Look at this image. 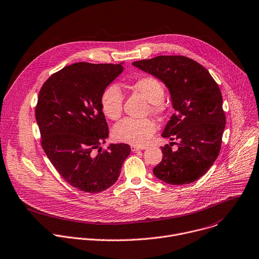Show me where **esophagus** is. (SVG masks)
Returning <instances> with one entry per match:
<instances>
[{
	"instance_id": "esophagus-1",
	"label": "esophagus",
	"mask_w": 259,
	"mask_h": 259,
	"mask_svg": "<svg viewBox=\"0 0 259 259\" xmlns=\"http://www.w3.org/2000/svg\"><path fill=\"white\" fill-rule=\"evenodd\" d=\"M145 146H137V145H131V150L132 151H137V150H143L145 149Z\"/></svg>"
}]
</instances>
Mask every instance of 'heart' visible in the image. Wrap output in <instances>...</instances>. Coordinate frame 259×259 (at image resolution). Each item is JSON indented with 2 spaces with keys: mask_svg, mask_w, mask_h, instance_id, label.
<instances>
[{
  "mask_svg": "<svg viewBox=\"0 0 259 259\" xmlns=\"http://www.w3.org/2000/svg\"><path fill=\"white\" fill-rule=\"evenodd\" d=\"M131 88L139 93L149 102L150 112L157 114L162 111L164 99L163 85L153 77H141L137 79ZM101 107L105 116L110 120H117L123 112V95L117 85L112 84L103 91L100 99ZM155 123L149 119L126 118L117 123L113 129L114 137L121 142L132 145L146 144L155 133Z\"/></svg>",
  "mask_w": 259,
  "mask_h": 259,
  "instance_id": "b5f03b06",
  "label": "heart"
}]
</instances>
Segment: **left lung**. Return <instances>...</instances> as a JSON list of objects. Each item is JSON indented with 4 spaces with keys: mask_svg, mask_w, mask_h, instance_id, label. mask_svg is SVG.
<instances>
[{
    "mask_svg": "<svg viewBox=\"0 0 259 259\" xmlns=\"http://www.w3.org/2000/svg\"><path fill=\"white\" fill-rule=\"evenodd\" d=\"M132 65L164 83L175 110L161 136L180 143L175 151L168 144L160 147L162 159L153 175L170 185L198 180L221 149L226 116L219 85L203 66L184 56H158Z\"/></svg>",
    "mask_w": 259,
    "mask_h": 259,
    "instance_id": "8db88e82",
    "label": "left lung"
}]
</instances>
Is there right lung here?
<instances>
[{
	"label": "right lung",
	"instance_id": "obj_1",
	"mask_svg": "<svg viewBox=\"0 0 259 259\" xmlns=\"http://www.w3.org/2000/svg\"><path fill=\"white\" fill-rule=\"evenodd\" d=\"M122 64H72L53 74L38 95L35 118L42 148L65 181L84 192L115 184L131 152L125 143L101 148L109 137L101 95L123 72Z\"/></svg>",
	"mask_w": 259,
	"mask_h": 259
}]
</instances>
